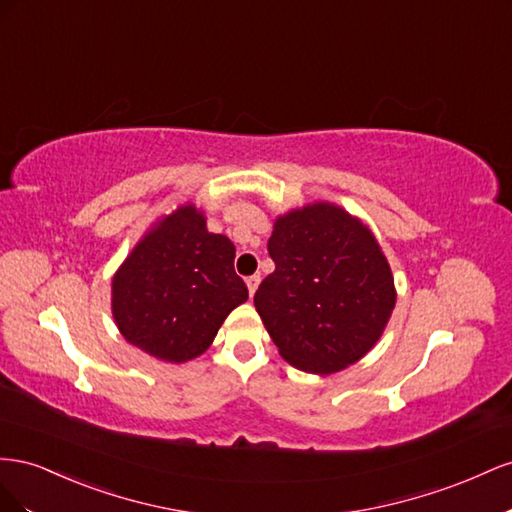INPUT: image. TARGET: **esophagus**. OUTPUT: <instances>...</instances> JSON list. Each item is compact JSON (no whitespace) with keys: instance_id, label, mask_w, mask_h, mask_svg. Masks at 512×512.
I'll return each instance as SVG.
<instances>
[{"instance_id":"1","label":"esophagus","mask_w":512,"mask_h":512,"mask_svg":"<svg viewBox=\"0 0 512 512\" xmlns=\"http://www.w3.org/2000/svg\"><path fill=\"white\" fill-rule=\"evenodd\" d=\"M259 281H261V276H259V274H253V276H248V279H246V287H248V294H251V296H255V291H257V287H259Z\"/></svg>"}]
</instances>
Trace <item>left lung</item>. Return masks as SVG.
Listing matches in <instances>:
<instances>
[{
    "label": "left lung",
    "instance_id": "8db88e82",
    "mask_svg": "<svg viewBox=\"0 0 512 512\" xmlns=\"http://www.w3.org/2000/svg\"><path fill=\"white\" fill-rule=\"evenodd\" d=\"M268 253L274 272L255 291V309L281 356L300 371L334 373L367 354L397 300L373 233L313 203L274 223Z\"/></svg>",
    "mask_w": 512,
    "mask_h": 512
}]
</instances>
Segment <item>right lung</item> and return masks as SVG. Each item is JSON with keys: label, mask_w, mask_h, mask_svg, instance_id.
Listing matches in <instances>:
<instances>
[{"label": "right lung", "mask_w": 512, "mask_h": 512, "mask_svg": "<svg viewBox=\"0 0 512 512\" xmlns=\"http://www.w3.org/2000/svg\"><path fill=\"white\" fill-rule=\"evenodd\" d=\"M233 259V242L210 233L193 206L167 216L113 276V317L124 339L165 362L206 352L248 298Z\"/></svg>", "instance_id": "add662e5"}]
</instances>
